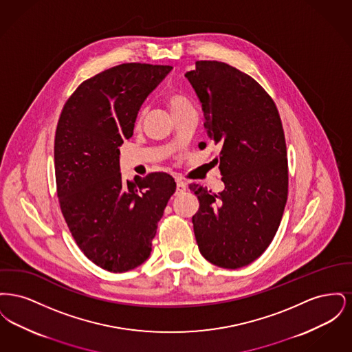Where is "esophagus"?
I'll list each match as a JSON object with an SVG mask.
<instances>
[{"mask_svg": "<svg viewBox=\"0 0 352 352\" xmlns=\"http://www.w3.org/2000/svg\"><path fill=\"white\" fill-rule=\"evenodd\" d=\"M184 191H186V184H184V181H181V179H177V195L178 194H184Z\"/></svg>", "mask_w": 352, "mask_h": 352, "instance_id": "34e87169", "label": "esophagus"}]
</instances>
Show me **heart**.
<instances>
[{"instance_id":"heart-1","label":"heart","mask_w":352,"mask_h":352,"mask_svg":"<svg viewBox=\"0 0 352 352\" xmlns=\"http://www.w3.org/2000/svg\"><path fill=\"white\" fill-rule=\"evenodd\" d=\"M166 104H168V109H170V112H171L173 116H177V115H179V113L186 112V111H188V109L192 108L190 100H188L184 95H182V94H177V92H173V94L168 95ZM141 120H142V111L138 113L137 124H140Z\"/></svg>"}]
</instances>
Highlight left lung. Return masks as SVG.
Instances as JSON below:
<instances>
[{
	"mask_svg": "<svg viewBox=\"0 0 352 352\" xmlns=\"http://www.w3.org/2000/svg\"><path fill=\"white\" fill-rule=\"evenodd\" d=\"M186 78L204 112V129L221 148L224 190L190 184L199 210L192 217L201 256L220 268L258 258L278 230L287 201L283 122L268 92L248 74L218 60H198ZM203 141L199 148L204 149Z\"/></svg>",
	"mask_w": 352,
	"mask_h": 352,
	"instance_id": "8db88e82",
	"label": "left lung"
}]
</instances>
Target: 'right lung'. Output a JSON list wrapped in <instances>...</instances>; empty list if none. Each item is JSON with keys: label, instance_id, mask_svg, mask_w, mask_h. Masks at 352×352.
Segmentation results:
<instances>
[{"label": "right lung", "instance_id": "obj_1", "mask_svg": "<svg viewBox=\"0 0 352 352\" xmlns=\"http://www.w3.org/2000/svg\"><path fill=\"white\" fill-rule=\"evenodd\" d=\"M170 69L146 63L108 68L74 91L58 120L59 206L78 247L108 272H128L149 257L157 223L175 192L166 173L125 181L118 162V146L132 137L140 107Z\"/></svg>", "mask_w": 352, "mask_h": 352}]
</instances>
